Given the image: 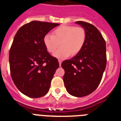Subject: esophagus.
Wrapping results in <instances>:
<instances>
[{"instance_id":"1","label":"esophagus","mask_w":121,"mask_h":121,"mask_svg":"<svg viewBox=\"0 0 121 121\" xmlns=\"http://www.w3.org/2000/svg\"><path fill=\"white\" fill-rule=\"evenodd\" d=\"M59 66L60 67V66H61V64H62L61 60H59Z\"/></svg>"}]
</instances>
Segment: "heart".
Segmentation results:
<instances>
[{
    "label": "heart",
    "mask_w": 121,
    "mask_h": 121,
    "mask_svg": "<svg viewBox=\"0 0 121 121\" xmlns=\"http://www.w3.org/2000/svg\"><path fill=\"white\" fill-rule=\"evenodd\" d=\"M86 40V31L82 27L64 25L57 28L53 35L47 34L43 37V43L49 53H53L60 45L62 47L53 54L54 57L63 59L70 54L74 56L82 50Z\"/></svg>",
    "instance_id": "b5f03b06"
}]
</instances>
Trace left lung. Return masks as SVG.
Instances as JSON below:
<instances>
[{
  "label": "left lung",
  "mask_w": 121,
  "mask_h": 121,
  "mask_svg": "<svg viewBox=\"0 0 121 121\" xmlns=\"http://www.w3.org/2000/svg\"><path fill=\"white\" fill-rule=\"evenodd\" d=\"M75 23L85 29V42L79 53L61 65L65 70L63 79L68 93L83 97L93 92L101 81L107 64L106 43L94 25L83 21Z\"/></svg>",
  "instance_id": "1"
}]
</instances>
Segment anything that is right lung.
<instances>
[{
  "label": "right lung",
  "mask_w": 121,
  "mask_h": 121,
  "mask_svg": "<svg viewBox=\"0 0 121 121\" xmlns=\"http://www.w3.org/2000/svg\"><path fill=\"white\" fill-rule=\"evenodd\" d=\"M59 23L34 21L19 28L9 53L11 76L23 95L38 98L47 93L59 62L51 56L43 37Z\"/></svg>",
  "instance_id": "obj_1"
}]
</instances>
